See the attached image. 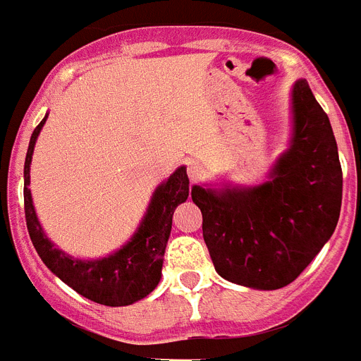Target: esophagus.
Listing matches in <instances>:
<instances>
[{
    "label": "esophagus",
    "mask_w": 361,
    "mask_h": 361,
    "mask_svg": "<svg viewBox=\"0 0 361 361\" xmlns=\"http://www.w3.org/2000/svg\"><path fill=\"white\" fill-rule=\"evenodd\" d=\"M186 169H188V177H190V180H192V183H195V180H197V178L203 175V166H201L197 160H190L188 167H186Z\"/></svg>",
    "instance_id": "obj_1"
}]
</instances>
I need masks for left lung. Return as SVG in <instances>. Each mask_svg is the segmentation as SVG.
Here are the masks:
<instances>
[{"label":"left lung","mask_w":361,"mask_h":361,"mask_svg":"<svg viewBox=\"0 0 361 361\" xmlns=\"http://www.w3.org/2000/svg\"><path fill=\"white\" fill-rule=\"evenodd\" d=\"M293 134L268 180L192 188L216 272L231 283L276 290L295 281L336 231L343 173L330 119L305 80L290 91Z\"/></svg>","instance_id":"left-lung-1"}]
</instances>
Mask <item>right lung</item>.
Instances as JSON below:
<instances>
[{"label":"right lung","mask_w":361,"mask_h":361,"mask_svg":"<svg viewBox=\"0 0 361 361\" xmlns=\"http://www.w3.org/2000/svg\"><path fill=\"white\" fill-rule=\"evenodd\" d=\"M48 115L40 121L31 134L24 164V207L25 221L31 242L46 267L76 290L78 295L93 300L97 304L130 305L145 298L157 289L162 278L164 252L171 233L173 212L184 203L190 194V180L186 167L180 166L169 175L152 194L145 216L130 240H126L117 252L100 259H76L65 253L46 236L33 207L30 186V167L35 141L39 137Z\"/></svg>","instance_id":"1"}]
</instances>
